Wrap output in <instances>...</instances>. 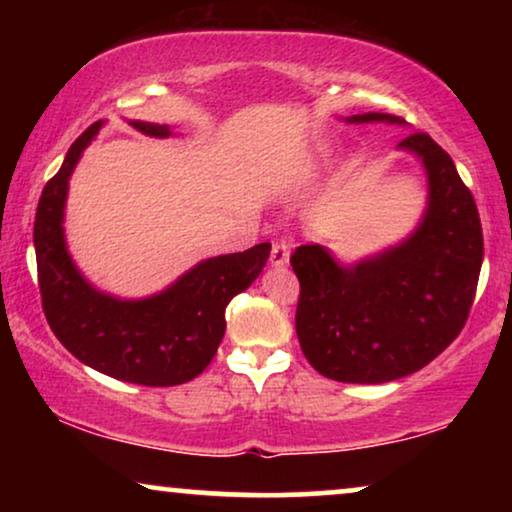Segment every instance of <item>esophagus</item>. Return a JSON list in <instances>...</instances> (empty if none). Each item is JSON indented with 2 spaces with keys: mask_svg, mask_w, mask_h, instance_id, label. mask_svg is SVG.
Returning a JSON list of instances; mask_svg holds the SVG:
<instances>
[{
  "mask_svg": "<svg viewBox=\"0 0 512 512\" xmlns=\"http://www.w3.org/2000/svg\"><path fill=\"white\" fill-rule=\"evenodd\" d=\"M270 261H272V265H275V268H284V265L289 263V242H286V240L272 242Z\"/></svg>",
  "mask_w": 512,
  "mask_h": 512,
  "instance_id": "esophagus-1",
  "label": "esophagus"
}]
</instances>
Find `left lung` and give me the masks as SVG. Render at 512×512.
I'll use <instances>...</instances> for the list:
<instances>
[{
  "mask_svg": "<svg viewBox=\"0 0 512 512\" xmlns=\"http://www.w3.org/2000/svg\"><path fill=\"white\" fill-rule=\"evenodd\" d=\"M347 121L401 125L403 118ZM398 149L422 158L429 177V207L408 240L349 268L321 244L291 254L300 349L328 380L380 384L424 368L461 333L478 289L485 249L471 191L426 132H410Z\"/></svg>",
  "mask_w": 512,
  "mask_h": 512,
  "instance_id": "8db88e82",
  "label": "left lung"
}]
</instances>
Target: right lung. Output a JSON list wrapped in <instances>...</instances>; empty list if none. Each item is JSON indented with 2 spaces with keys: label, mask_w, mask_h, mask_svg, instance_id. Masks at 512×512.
<instances>
[{
  "label": "right lung",
  "mask_w": 512,
  "mask_h": 512,
  "mask_svg": "<svg viewBox=\"0 0 512 512\" xmlns=\"http://www.w3.org/2000/svg\"><path fill=\"white\" fill-rule=\"evenodd\" d=\"M132 125L151 137L170 135L167 125ZM100 128V121L93 123L69 146L65 163L41 191L34 216L41 307L55 338L86 366L144 387L184 384L214 359L226 333V307L261 275L270 242L207 258L144 300H118L93 289L69 258L62 216L69 174Z\"/></svg>",
  "instance_id": "obj_1"
}]
</instances>
